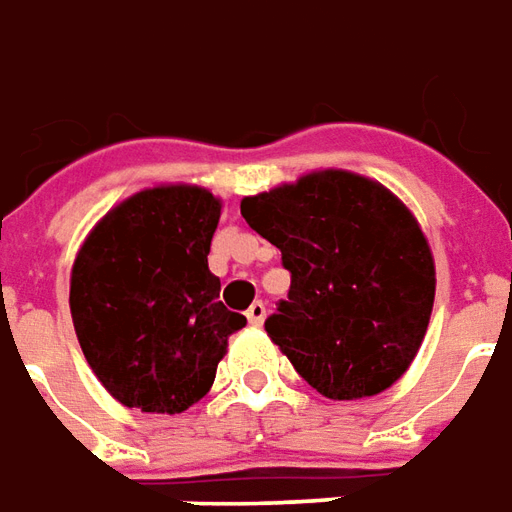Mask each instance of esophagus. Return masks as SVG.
Returning a JSON list of instances; mask_svg holds the SVG:
<instances>
[{"mask_svg":"<svg viewBox=\"0 0 512 512\" xmlns=\"http://www.w3.org/2000/svg\"><path fill=\"white\" fill-rule=\"evenodd\" d=\"M264 317H267V306H264L262 300H256V303L248 308V322L250 325H262Z\"/></svg>","mask_w":512,"mask_h":512,"instance_id":"obj_1","label":"esophagus"}]
</instances>
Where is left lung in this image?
<instances>
[{
	"mask_svg": "<svg viewBox=\"0 0 512 512\" xmlns=\"http://www.w3.org/2000/svg\"><path fill=\"white\" fill-rule=\"evenodd\" d=\"M239 209L292 275L264 328L297 375L328 400L397 383L436 297L433 253L411 209L350 170H314L242 198Z\"/></svg>",
	"mask_w": 512,
	"mask_h": 512,
	"instance_id": "1",
	"label": "left lung"
}]
</instances>
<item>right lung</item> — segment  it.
<instances>
[{
  "label": "right lung",
  "mask_w": 512,
  "mask_h": 512,
  "mask_svg": "<svg viewBox=\"0 0 512 512\" xmlns=\"http://www.w3.org/2000/svg\"><path fill=\"white\" fill-rule=\"evenodd\" d=\"M220 209L195 184L140 190L112 206L76 253V339L126 408L187 411L212 389L228 336L248 322L220 303L206 262Z\"/></svg>",
  "instance_id": "1"
}]
</instances>
